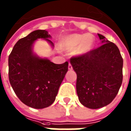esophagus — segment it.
Wrapping results in <instances>:
<instances>
[{
    "instance_id": "esophagus-1",
    "label": "esophagus",
    "mask_w": 131,
    "mask_h": 131,
    "mask_svg": "<svg viewBox=\"0 0 131 131\" xmlns=\"http://www.w3.org/2000/svg\"><path fill=\"white\" fill-rule=\"evenodd\" d=\"M68 69H69V70H72V64L69 63V66H68Z\"/></svg>"
}]
</instances>
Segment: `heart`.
<instances>
[{
    "instance_id": "heart-1",
    "label": "heart",
    "mask_w": 131,
    "mask_h": 131,
    "mask_svg": "<svg viewBox=\"0 0 131 131\" xmlns=\"http://www.w3.org/2000/svg\"><path fill=\"white\" fill-rule=\"evenodd\" d=\"M95 43L93 36L90 34H73L65 36L61 41V47L66 51L75 50V54L82 56L89 53Z\"/></svg>"
}]
</instances>
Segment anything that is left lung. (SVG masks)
Masks as SVG:
<instances>
[{"mask_svg": "<svg viewBox=\"0 0 131 131\" xmlns=\"http://www.w3.org/2000/svg\"><path fill=\"white\" fill-rule=\"evenodd\" d=\"M97 35L102 43L100 47L70 59L77 74L79 100L90 109L110 104L117 95L123 81V60L118 47L104 36Z\"/></svg>", "mask_w": 131, "mask_h": 131, "instance_id": "left-lung-1", "label": "left lung"}]
</instances>
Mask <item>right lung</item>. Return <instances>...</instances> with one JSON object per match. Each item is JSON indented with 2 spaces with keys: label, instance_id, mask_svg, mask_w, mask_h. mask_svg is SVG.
<instances>
[{
  "label": "right lung",
  "instance_id": "right-lung-1",
  "mask_svg": "<svg viewBox=\"0 0 131 131\" xmlns=\"http://www.w3.org/2000/svg\"><path fill=\"white\" fill-rule=\"evenodd\" d=\"M46 30H36L19 39L8 57V77L17 97L27 106L42 109L50 106L56 99L60 84L68 71V62L57 64L34 52L36 40H49Z\"/></svg>",
  "mask_w": 131,
  "mask_h": 131
}]
</instances>
